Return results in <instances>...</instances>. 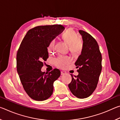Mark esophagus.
<instances>
[{
	"label": "esophagus",
	"instance_id": "1",
	"mask_svg": "<svg viewBox=\"0 0 120 120\" xmlns=\"http://www.w3.org/2000/svg\"><path fill=\"white\" fill-rule=\"evenodd\" d=\"M66 74V71H61V75H64Z\"/></svg>",
	"mask_w": 120,
	"mask_h": 120
}]
</instances>
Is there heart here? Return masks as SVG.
<instances>
[{"label": "heart", "mask_w": 120, "mask_h": 120, "mask_svg": "<svg viewBox=\"0 0 120 120\" xmlns=\"http://www.w3.org/2000/svg\"><path fill=\"white\" fill-rule=\"evenodd\" d=\"M62 38L69 45V50L73 54H77L79 53L82 48V41L78 38L77 34L71 28L66 30L62 35ZM55 40H52L50 42L48 46L49 52H51L54 49ZM71 61L69 57L66 56H59L55 60L56 66L60 68H64Z\"/></svg>", "instance_id": "heart-1"}]
</instances>
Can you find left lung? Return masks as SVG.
Instances as JSON below:
<instances>
[{
  "mask_svg": "<svg viewBox=\"0 0 120 120\" xmlns=\"http://www.w3.org/2000/svg\"><path fill=\"white\" fill-rule=\"evenodd\" d=\"M83 45L81 54L75 62L78 75H72L68 87L72 94L79 98H85L92 94L98 84L101 71V55L98 43L92 35L79 30Z\"/></svg>",
  "mask_w": 120,
  "mask_h": 120,
  "instance_id": "1",
  "label": "left lung"
}]
</instances>
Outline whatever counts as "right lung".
Listing matches in <instances>:
<instances>
[{"mask_svg":"<svg viewBox=\"0 0 120 120\" xmlns=\"http://www.w3.org/2000/svg\"><path fill=\"white\" fill-rule=\"evenodd\" d=\"M64 29L61 25L36 26L27 32L19 46L16 56L17 71L24 90L34 100L49 98L53 91V82L60 76L58 69L45 73L41 68L49 58L50 42Z\"/></svg>","mask_w":120,"mask_h":120,"instance_id":"right-lung-1","label":"right lung"}]
</instances>
